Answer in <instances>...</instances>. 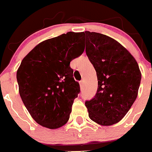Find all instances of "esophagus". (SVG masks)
Masks as SVG:
<instances>
[{
  "instance_id": "1",
  "label": "esophagus",
  "mask_w": 152,
  "mask_h": 152,
  "mask_svg": "<svg viewBox=\"0 0 152 152\" xmlns=\"http://www.w3.org/2000/svg\"><path fill=\"white\" fill-rule=\"evenodd\" d=\"M79 85H80L81 87H82L84 85V81L83 80H81L80 82H79Z\"/></svg>"
}]
</instances>
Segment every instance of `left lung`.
<instances>
[{"mask_svg":"<svg viewBox=\"0 0 152 152\" xmlns=\"http://www.w3.org/2000/svg\"><path fill=\"white\" fill-rule=\"evenodd\" d=\"M87 56L96 72L98 88L85 101L90 119L111 126L125 117L137 96L141 81L139 66L118 42L98 32L85 31Z\"/></svg>","mask_w":152,"mask_h":152,"instance_id":"8db88e82","label":"left lung"}]
</instances>
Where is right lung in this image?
Instances as JSON below:
<instances>
[{
	"mask_svg": "<svg viewBox=\"0 0 152 152\" xmlns=\"http://www.w3.org/2000/svg\"><path fill=\"white\" fill-rule=\"evenodd\" d=\"M82 32H68L44 41L22 60L17 71L20 98L37 123L58 129L70 118L80 92L70 63L85 48Z\"/></svg>",
	"mask_w": 152,
	"mask_h": 152,
	"instance_id": "right-lung-1",
	"label": "right lung"
}]
</instances>
